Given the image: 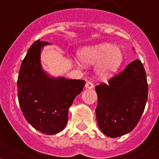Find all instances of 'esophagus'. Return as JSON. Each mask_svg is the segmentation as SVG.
<instances>
[{"label":"esophagus","instance_id":"obj_1","mask_svg":"<svg viewBox=\"0 0 159 159\" xmlns=\"http://www.w3.org/2000/svg\"><path fill=\"white\" fill-rule=\"evenodd\" d=\"M85 87L87 89H92L94 87V85L92 84V82H86V85H85Z\"/></svg>","mask_w":159,"mask_h":159}]
</instances>
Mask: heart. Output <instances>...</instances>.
Segmentation results:
<instances>
[{
	"instance_id": "obj_1",
	"label": "heart",
	"mask_w": 159,
	"mask_h": 159,
	"mask_svg": "<svg viewBox=\"0 0 159 159\" xmlns=\"http://www.w3.org/2000/svg\"><path fill=\"white\" fill-rule=\"evenodd\" d=\"M79 57L85 65L97 64V77L107 80L116 73L123 62V53L118 47L109 43H97L85 47L79 52Z\"/></svg>"
}]
</instances>
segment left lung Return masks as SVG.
Segmentation results:
<instances>
[{
  "instance_id": "left-lung-1",
  "label": "left lung",
  "mask_w": 159,
  "mask_h": 159,
  "mask_svg": "<svg viewBox=\"0 0 159 159\" xmlns=\"http://www.w3.org/2000/svg\"><path fill=\"white\" fill-rule=\"evenodd\" d=\"M148 89L145 70L139 59L109 80L108 84L97 86L96 114L100 129L111 138L133 130L145 108Z\"/></svg>"
}]
</instances>
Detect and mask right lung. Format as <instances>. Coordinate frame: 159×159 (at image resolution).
Wrapping results in <instances>:
<instances>
[{
	"label": "right lung",
	"instance_id": "add662e5",
	"mask_svg": "<svg viewBox=\"0 0 159 159\" xmlns=\"http://www.w3.org/2000/svg\"><path fill=\"white\" fill-rule=\"evenodd\" d=\"M48 44L39 39L29 48L20 68L17 87L19 103L26 120L41 133L52 135L65 128L68 109L86 82L53 77L43 71L40 53Z\"/></svg>",
	"mask_w": 159,
	"mask_h": 159
}]
</instances>
